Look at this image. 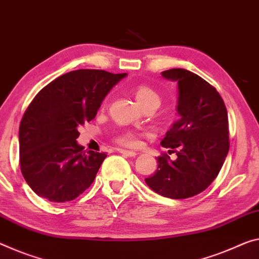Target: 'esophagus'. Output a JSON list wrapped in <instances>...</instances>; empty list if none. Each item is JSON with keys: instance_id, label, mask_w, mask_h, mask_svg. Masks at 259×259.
I'll return each instance as SVG.
<instances>
[{"instance_id": "obj_1", "label": "esophagus", "mask_w": 259, "mask_h": 259, "mask_svg": "<svg viewBox=\"0 0 259 259\" xmlns=\"http://www.w3.org/2000/svg\"><path fill=\"white\" fill-rule=\"evenodd\" d=\"M118 152L125 155V156H128V157H135L138 155L137 152H133V150H124V149H118Z\"/></svg>"}]
</instances>
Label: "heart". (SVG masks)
Returning <instances> with one entry per match:
<instances>
[{
    "label": "heart",
    "instance_id": "obj_1",
    "mask_svg": "<svg viewBox=\"0 0 259 259\" xmlns=\"http://www.w3.org/2000/svg\"><path fill=\"white\" fill-rule=\"evenodd\" d=\"M134 95L138 104L142 109L149 105H156L158 107L161 104L160 94L149 85H138L134 90ZM116 141L125 147H137L139 142H140V135H139V133L134 132V131H124V132L117 135Z\"/></svg>",
    "mask_w": 259,
    "mask_h": 259
}]
</instances>
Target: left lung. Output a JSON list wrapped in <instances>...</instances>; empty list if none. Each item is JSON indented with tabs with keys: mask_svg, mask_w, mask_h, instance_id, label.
Instances as JSON below:
<instances>
[{
	"mask_svg": "<svg viewBox=\"0 0 259 259\" xmlns=\"http://www.w3.org/2000/svg\"><path fill=\"white\" fill-rule=\"evenodd\" d=\"M161 74L177 82L180 119L161 142L177 158L157 157L156 172L145 181L163 197L185 199L207 189L220 172L229 150L228 114L215 88L197 74L182 68Z\"/></svg>",
	"mask_w": 259,
	"mask_h": 259,
	"instance_id": "8db88e82",
	"label": "left lung"
}]
</instances>
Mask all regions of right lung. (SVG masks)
Here are the masks:
<instances>
[{
    "label": "right lung",
    "mask_w": 259,
    "mask_h": 259,
    "mask_svg": "<svg viewBox=\"0 0 259 259\" xmlns=\"http://www.w3.org/2000/svg\"><path fill=\"white\" fill-rule=\"evenodd\" d=\"M126 73L78 69L39 91L19 125V163L24 180L50 201L74 200L93 184L105 153L83 152L78 127L93 120L110 90Z\"/></svg>",
    "instance_id": "right-lung-1"
}]
</instances>
